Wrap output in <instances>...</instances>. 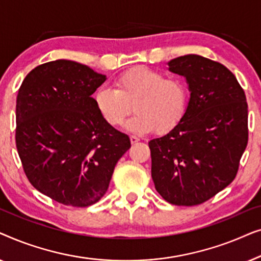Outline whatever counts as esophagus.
Wrapping results in <instances>:
<instances>
[{
    "label": "esophagus",
    "instance_id": "1",
    "mask_svg": "<svg viewBox=\"0 0 261 261\" xmlns=\"http://www.w3.org/2000/svg\"><path fill=\"white\" fill-rule=\"evenodd\" d=\"M129 139H130L132 144H137V142H138L139 140H140V139H139L138 137H135V135H130Z\"/></svg>",
    "mask_w": 261,
    "mask_h": 261
}]
</instances>
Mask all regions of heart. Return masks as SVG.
Masks as SVG:
<instances>
[{
	"instance_id": "heart-1",
	"label": "heart",
	"mask_w": 261,
	"mask_h": 261,
	"mask_svg": "<svg viewBox=\"0 0 261 261\" xmlns=\"http://www.w3.org/2000/svg\"><path fill=\"white\" fill-rule=\"evenodd\" d=\"M116 89L102 85L96 90L94 102L99 115L112 126H120L132 110L133 116L126 129L146 133L154 129L164 133L181 120L189 105V88L180 78L167 77L160 71L138 66L121 73Z\"/></svg>"
}]
</instances>
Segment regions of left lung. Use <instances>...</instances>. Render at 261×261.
I'll return each mask as SVG.
<instances>
[{
	"label": "left lung",
	"mask_w": 261,
	"mask_h": 261,
	"mask_svg": "<svg viewBox=\"0 0 261 261\" xmlns=\"http://www.w3.org/2000/svg\"><path fill=\"white\" fill-rule=\"evenodd\" d=\"M187 81L190 98L181 120L149 140L152 179L174 205H197L227 188L237 176L248 141L245 92L222 64L197 55L167 63Z\"/></svg>",
	"instance_id": "1"
}]
</instances>
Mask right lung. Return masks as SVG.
Returning <instances> with one entry per match:
<instances>
[{"label":"right lung","instance_id":"right-lung-1","mask_svg":"<svg viewBox=\"0 0 261 261\" xmlns=\"http://www.w3.org/2000/svg\"><path fill=\"white\" fill-rule=\"evenodd\" d=\"M107 76L66 59L39 65L16 98V147L24 173L41 194L88 206L108 190L130 147L128 135L103 120L91 95Z\"/></svg>","mask_w":261,"mask_h":261}]
</instances>
